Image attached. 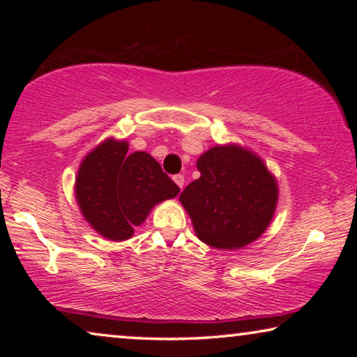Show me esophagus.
Masks as SVG:
<instances>
[{"label":"esophagus","instance_id":"obj_1","mask_svg":"<svg viewBox=\"0 0 357 357\" xmlns=\"http://www.w3.org/2000/svg\"><path fill=\"white\" fill-rule=\"evenodd\" d=\"M174 182L177 183V187L182 190L183 188V185H185V177L182 174H178V175H174Z\"/></svg>","mask_w":357,"mask_h":357}]
</instances>
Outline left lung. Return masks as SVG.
<instances>
[{
    "label": "left lung",
    "mask_w": 357,
    "mask_h": 357,
    "mask_svg": "<svg viewBox=\"0 0 357 357\" xmlns=\"http://www.w3.org/2000/svg\"><path fill=\"white\" fill-rule=\"evenodd\" d=\"M199 178L180 195L199 241L238 250L263 236L275 216L280 188L260 155L241 144L209 148L197 160Z\"/></svg>",
    "instance_id": "left-lung-1"
}]
</instances>
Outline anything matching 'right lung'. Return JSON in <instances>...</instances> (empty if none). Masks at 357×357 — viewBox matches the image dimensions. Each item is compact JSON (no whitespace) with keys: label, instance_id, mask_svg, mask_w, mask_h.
<instances>
[{"label":"right lung","instance_id":"1","mask_svg":"<svg viewBox=\"0 0 357 357\" xmlns=\"http://www.w3.org/2000/svg\"><path fill=\"white\" fill-rule=\"evenodd\" d=\"M128 148V141L105 138L84 155L75 180L82 218L112 242L133 237L155 204L180 192L153 155Z\"/></svg>","mask_w":357,"mask_h":357}]
</instances>
